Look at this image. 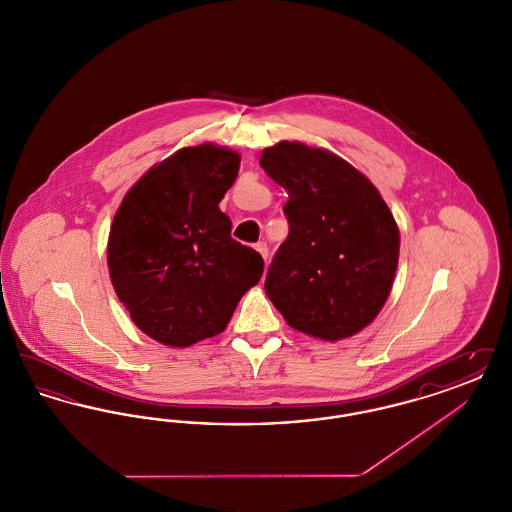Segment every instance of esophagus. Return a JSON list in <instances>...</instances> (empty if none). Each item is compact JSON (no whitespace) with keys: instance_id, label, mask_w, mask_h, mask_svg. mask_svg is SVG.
Listing matches in <instances>:
<instances>
[{"instance_id":"1","label":"esophagus","mask_w":512,"mask_h":512,"mask_svg":"<svg viewBox=\"0 0 512 512\" xmlns=\"http://www.w3.org/2000/svg\"><path fill=\"white\" fill-rule=\"evenodd\" d=\"M255 249L263 255V259H265V263H267L268 259V245L265 242H259V244H255Z\"/></svg>"}]
</instances>
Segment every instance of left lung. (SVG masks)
I'll use <instances>...</instances> for the list:
<instances>
[{
    "label": "left lung",
    "instance_id": "left-lung-1",
    "mask_svg": "<svg viewBox=\"0 0 512 512\" xmlns=\"http://www.w3.org/2000/svg\"><path fill=\"white\" fill-rule=\"evenodd\" d=\"M261 167L286 188L290 234L268 267V299L288 324L320 340L357 334L384 307L399 259L390 207L338 155L280 142Z\"/></svg>",
    "mask_w": 512,
    "mask_h": 512
}]
</instances>
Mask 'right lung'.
<instances>
[{
  "label": "right lung",
  "mask_w": 512,
  "mask_h": 512,
  "mask_svg": "<svg viewBox=\"0 0 512 512\" xmlns=\"http://www.w3.org/2000/svg\"><path fill=\"white\" fill-rule=\"evenodd\" d=\"M238 171L230 149L184 147L124 195L107 263L122 305L149 338L186 347L217 336L261 280L263 257L230 236L219 209Z\"/></svg>",
  "instance_id": "right-lung-1"
}]
</instances>
